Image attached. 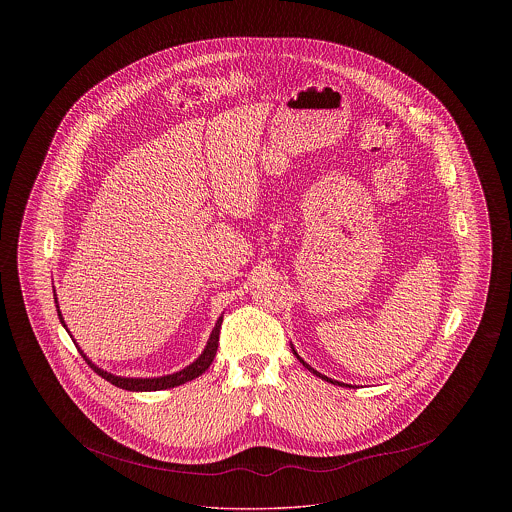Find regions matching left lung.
<instances>
[{"mask_svg":"<svg viewBox=\"0 0 512 512\" xmlns=\"http://www.w3.org/2000/svg\"><path fill=\"white\" fill-rule=\"evenodd\" d=\"M293 353H295V351H293ZM295 357H297V359H299V361H301V363H303V365L307 366V368H309V370H311V372H313V374H317L318 378H322V380H326V382H330V384H340V382H336V380H330V378H328V376H322V374H320V372H317V370H315V368H311V366L307 365V363H305V361H303V359H301V357H299V355H297V353H295ZM340 386H343V384H340Z\"/></svg>","mask_w":512,"mask_h":512,"instance_id":"8db88e82","label":"left lung"}]
</instances>
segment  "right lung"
<instances>
[{"mask_svg":"<svg viewBox=\"0 0 512 512\" xmlns=\"http://www.w3.org/2000/svg\"><path fill=\"white\" fill-rule=\"evenodd\" d=\"M53 293H55V290H53ZM55 301H57V297H55ZM57 315H59L61 324L65 326L63 317H61V311H59V305H57ZM220 324H222V317L217 320V324H215V328H213V332H211V338L207 341L205 351L199 355V359H197L195 363L186 366L184 370H180V372H176V374L161 376V378H121V376H113V374L101 370L98 366L92 365V363L86 359V355L82 353V349H78V351H80V355L84 357V361L94 368V372H98L101 378H105L107 382H111V384L117 386V388L128 391L169 390V388H174V386H180V384H186V382H190V380H195L197 376H201V374L211 366L215 355H217V349H219ZM65 328H67V326H65Z\"/></svg>","mask_w":512,"mask_h":512,"instance_id":"1","label":"right lung"}]
</instances>
